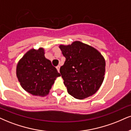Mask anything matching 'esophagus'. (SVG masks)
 I'll return each instance as SVG.
<instances>
[{"label": "esophagus", "mask_w": 131, "mask_h": 131, "mask_svg": "<svg viewBox=\"0 0 131 131\" xmlns=\"http://www.w3.org/2000/svg\"><path fill=\"white\" fill-rule=\"evenodd\" d=\"M56 69H57V70H58V72H59V69H60V66H58L57 67H56Z\"/></svg>", "instance_id": "obj_1"}]
</instances>
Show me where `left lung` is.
Segmentation results:
<instances>
[{
    "label": "left lung",
    "mask_w": 131,
    "mask_h": 131,
    "mask_svg": "<svg viewBox=\"0 0 131 131\" xmlns=\"http://www.w3.org/2000/svg\"><path fill=\"white\" fill-rule=\"evenodd\" d=\"M59 47L66 58L60 73L68 93L79 100L95 94L104 79L106 61L101 53L78 41Z\"/></svg>",
    "instance_id": "obj_1"
}]
</instances>
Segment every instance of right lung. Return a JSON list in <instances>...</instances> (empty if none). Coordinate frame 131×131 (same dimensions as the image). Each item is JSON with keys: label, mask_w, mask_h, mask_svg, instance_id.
<instances>
[{"label": "right lung", "mask_w": 131, "mask_h": 131, "mask_svg": "<svg viewBox=\"0 0 131 131\" xmlns=\"http://www.w3.org/2000/svg\"><path fill=\"white\" fill-rule=\"evenodd\" d=\"M45 50L31 48L23 56L16 66V76L22 88L35 96H45L61 74L45 57Z\"/></svg>", "instance_id": "1"}]
</instances>
